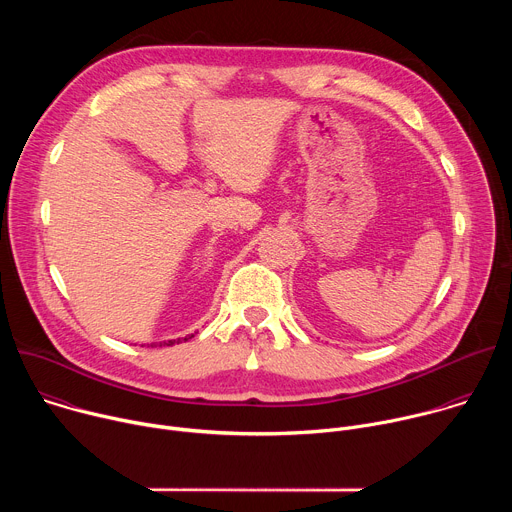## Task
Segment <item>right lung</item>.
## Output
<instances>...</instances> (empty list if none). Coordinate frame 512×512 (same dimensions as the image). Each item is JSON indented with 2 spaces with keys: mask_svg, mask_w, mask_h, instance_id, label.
<instances>
[{
  "mask_svg": "<svg viewBox=\"0 0 512 512\" xmlns=\"http://www.w3.org/2000/svg\"><path fill=\"white\" fill-rule=\"evenodd\" d=\"M192 336H194V334H192ZM192 336H186L184 340H188V338H192ZM180 342H182V338H178V340H168V342H160V346H162V344H164V346H172V344H180ZM152 346H154V344H152Z\"/></svg>",
  "mask_w": 512,
  "mask_h": 512,
  "instance_id": "obj_1",
  "label": "right lung"
}]
</instances>
